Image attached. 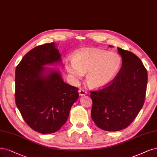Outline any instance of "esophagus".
I'll return each instance as SVG.
<instances>
[{
    "label": "esophagus",
    "mask_w": 157,
    "mask_h": 157,
    "mask_svg": "<svg viewBox=\"0 0 157 157\" xmlns=\"http://www.w3.org/2000/svg\"><path fill=\"white\" fill-rule=\"evenodd\" d=\"M79 94L81 96H83L86 94V92L83 89H80L79 90Z\"/></svg>",
    "instance_id": "34e87169"
}]
</instances>
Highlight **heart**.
Returning a JSON list of instances; mask_svg holds the SVG:
<instances>
[{
    "label": "heart",
    "mask_w": 157,
    "mask_h": 157,
    "mask_svg": "<svg viewBox=\"0 0 157 157\" xmlns=\"http://www.w3.org/2000/svg\"><path fill=\"white\" fill-rule=\"evenodd\" d=\"M121 64L120 56L94 48H85L75 52L73 60L66 62V68L74 81L86 75V82L91 88L108 85L117 76Z\"/></svg>",
    "instance_id": "obj_1"
}]
</instances>
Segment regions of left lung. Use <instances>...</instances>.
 <instances>
[{
  "label": "left lung",
  "mask_w": 157,
  "mask_h": 157,
  "mask_svg": "<svg viewBox=\"0 0 157 157\" xmlns=\"http://www.w3.org/2000/svg\"><path fill=\"white\" fill-rule=\"evenodd\" d=\"M113 47V46H109ZM122 65L112 83L91 92V117L99 128L118 131L128 127L144 103L147 72L135 54L118 48Z\"/></svg>",
  "instance_id": "left-lung-1"
}]
</instances>
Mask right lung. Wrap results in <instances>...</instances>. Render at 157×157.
Segmentation results:
<instances>
[{
	"label": "right lung",
	"instance_id": "obj_1",
	"mask_svg": "<svg viewBox=\"0 0 157 157\" xmlns=\"http://www.w3.org/2000/svg\"><path fill=\"white\" fill-rule=\"evenodd\" d=\"M63 65L54 43L33 48L15 70V102L23 119L42 134L59 130L67 121L78 89L64 82L61 72L46 65Z\"/></svg>",
	"mask_w": 157,
	"mask_h": 157
}]
</instances>
